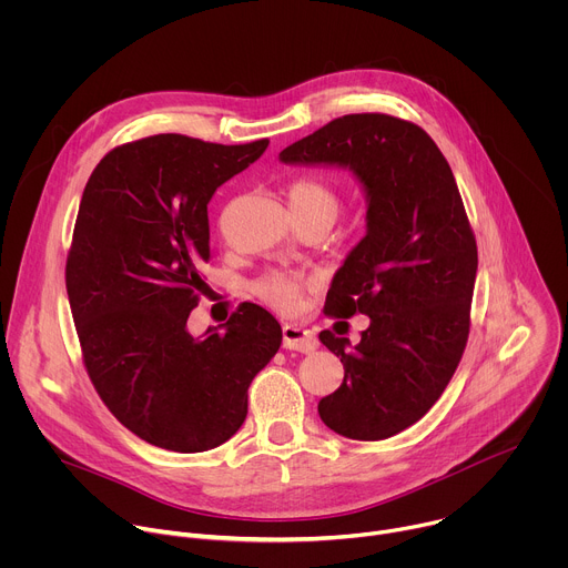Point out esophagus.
Instances as JSON below:
<instances>
[{"mask_svg":"<svg viewBox=\"0 0 568 568\" xmlns=\"http://www.w3.org/2000/svg\"><path fill=\"white\" fill-rule=\"evenodd\" d=\"M283 346L298 353H312L316 348V337L312 331H305L296 323H285L283 326Z\"/></svg>","mask_w":568,"mask_h":568,"instance_id":"esophagus-1","label":"esophagus"}]
</instances>
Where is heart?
I'll use <instances>...</instances> for the list:
<instances>
[{
  "instance_id": "obj_1",
  "label": "heart",
  "mask_w": 568,
  "mask_h": 568,
  "mask_svg": "<svg viewBox=\"0 0 568 568\" xmlns=\"http://www.w3.org/2000/svg\"><path fill=\"white\" fill-rule=\"evenodd\" d=\"M287 202L290 211L296 215H326L335 220L339 211L337 191L316 178H301L292 182L287 189ZM301 287L303 281L294 274H270L256 283L258 296L278 310H294Z\"/></svg>"
}]
</instances>
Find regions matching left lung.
<instances>
[{
  "label": "left lung",
  "instance_id": "1",
  "mask_svg": "<svg viewBox=\"0 0 568 568\" xmlns=\"http://www.w3.org/2000/svg\"><path fill=\"white\" fill-rule=\"evenodd\" d=\"M278 159L351 171L364 191L366 233L333 276L326 310L371 323L359 344L318 333L344 364L318 416L353 440L390 438L434 407L469 333L478 256L454 173L423 128L388 114L335 119Z\"/></svg>",
  "mask_w": 568,
  "mask_h": 568
}]
</instances>
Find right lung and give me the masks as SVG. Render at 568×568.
<instances>
[{
    "instance_id": "obj_1",
    "label": "right lung",
    "mask_w": 568,
    "mask_h": 568,
    "mask_svg": "<svg viewBox=\"0 0 568 568\" xmlns=\"http://www.w3.org/2000/svg\"><path fill=\"white\" fill-rule=\"evenodd\" d=\"M267 145L156 134L108 152L83 191L67 258L75 333L101 399L150 445L195 454L226 443L281 348L278 321L256 303L200 337L186 326L206 285V206Z\"/></svg>"
}]
</instances>
